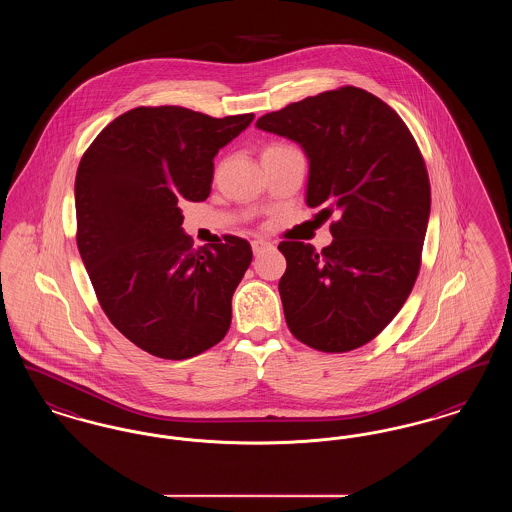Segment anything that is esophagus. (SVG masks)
I'll use <instances>...</instances> for the list:
<instances>
[{"label": "esophagus", "mask_w": 512, "mask_h": 512, "mask_svg": "<svg viewBox=\"0 0 512 512\" xmlns=\"http://www.w3.org/2000/svg\"><path fill=\"white\" fill-rule=\"evenodd\" d=\"M251 247H253V253H255V255H261V253H265L268 249H272L274 245L267 242V240L257 238V240H253V242H251Z\"/></svg>", "instance_id": "1"}]
</instances>
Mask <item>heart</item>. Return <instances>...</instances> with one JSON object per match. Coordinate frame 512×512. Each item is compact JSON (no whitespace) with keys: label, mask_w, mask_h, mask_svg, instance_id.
<instances>
[{"label":"heart","mask_w":512,"mask_h":512,"mask_svg":"<svg viewBox=\"0 0 512 512\" xmlns=\"http://www.w3.org/2000/svg\"><path fill=\"white\" fill-rule=\"evenodd\" d=\"M274 147H284V144H272V146H268L267 149H274ZM267 149H265V151H267Z\"/></svg>","instance_id":"b5f03b06"}]
</instances>
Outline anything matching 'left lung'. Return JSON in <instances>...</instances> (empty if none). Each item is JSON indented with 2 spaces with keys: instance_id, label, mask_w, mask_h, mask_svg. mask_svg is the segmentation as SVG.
I'll return each mask as SVG.
<instances>
[{
  "instance_id": "obj_1",
  "label": "left lung",
  "mask_w": 512,
  "mask_h": 512,
  "mask_svg": "<svg viewBox=\"0 0 512 512\" xmlns=\"http://www.w3.org/2000/svg\"><path fill=\"white\" fill-rule=\"evenodd\" d=\"M309 157L307 205L332 220L317 253L282 242L278 290L295 340L347 353L374 340L405 305L422 263L430 178L403 119L374 94L341 86L263 115Z\"/></svg>"
}]
</instances>
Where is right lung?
<instances>
[{
    "mask_svg": "<svg viewBox=\"0 0 512 512\" xmlns=\"http://www.w3.org/2000/svg\"><path fill=\"white\" fill-rule=\"evenodd\" d=\"M178 105L136 107L84 151L74 182L76 245L103 313L159 359L184 361L217 345L232 295L251 265L238 236L195 249L182 201H203L213 157L253 121Z\"/></svg>",
    "mask_w": 512,
    "mask_h": 512,
    "instance_id": "add662e5",
    "label": "right lung"
}]
</instances>
